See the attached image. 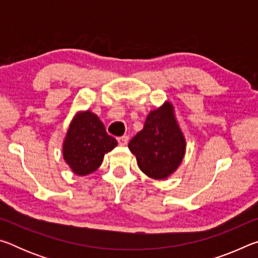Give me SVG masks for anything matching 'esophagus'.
<instances>
[{"mask_svg":"<svg viewBox=\"0 0 258 258\" xmlns=\"http://www.w3.org/2000/svg\"><path fill=\"white\" fill-rule=\"evenodd\" d=\"M117 141H118L119 146L124 147V146L127 145V142H128V137H120V138L117 139Z\"/></svg>","mask_w":258,"mask_h":258,"instance_id":"obj_1","label":"esophagus"}]
</instances>
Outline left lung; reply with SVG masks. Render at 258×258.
I'll return each mask as SVG.
<instances>
[{
    "mask_svg": "<svg viewBox=\"0 0 258 258\" xmlns=\"http://www.w3.org/2000/svg\"><path fill=\"white\" fill-rule=\"evenodd\" d=\"M139 168L154 180H165L181 165L186 141L172 102L165 101L147 116L142 131L128 143Z\"/></svg>",
    "mask_w": 258,
    "mask_h": 258,
    "instance_id": "obj_1",
    "label": "left lung"
}]
</instances>
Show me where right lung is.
I'll return each instance as SVG.
<instances>
[{
	"label": "right lung",
	"instance_id": "right-lung-1",
	"mask_svg": "<svg viewBox=\"0 0 258 258\" xmlns=\"http://www.w3.org/2000/svg\"><path fill=\"white\" fill-rule=\"evenodd\" d=\"M117 146L99 117L91 110L77 111L62 143V156L72 171L85 176L97 171L103 157Z\"/></svg>",
	"mask_w": 258,
	"mask_h": 258
}]
</instances>
